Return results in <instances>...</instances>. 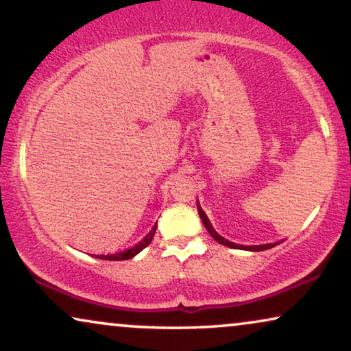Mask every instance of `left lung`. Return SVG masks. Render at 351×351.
Masks as SVG:
<instances>
[{"instance_id": "8db88e82", "label": "left lung", "mask_w": 351, "mask_h": 351, "mask_svg": "<svg viewBox=\"0 0 351 351\" xmlns=\"http://www.w3.org/2000/svg\"><path fill=\"white\" fill-rule=\"evenodd\" d=\"M198 214H199V217H201V220H203V223H204V227L208 228V232H209V234L210 237H213L215 241L217 243H220V244H223V246H228V247H234V249H246V251H265V249H270V247H273V246H276L278 243H273V244H262V246H238V244H234V243H230L228 239H225V238H222L220 237V234L215 232V230L213 228V225H210V222H209V219H208V215L204 214V210L201 209V206H199V203H198Z\"/></svg>"}]
</instances>
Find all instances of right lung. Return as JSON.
I'll list each match as a JSON object with an SVG mask.
<instances>
[{"label":"right lung","instance_id":"right-lung-1","mask_svg":"<svg viewBox=\"0 0 351 351\" xmlns=\"http://www.w3.org/2000/svg\"><path fill=\"white\" fill-rule=\"evenodd\" d=\"M155 232H156V225L152 228V232L148 233L147 237L142 239V241H138L136 244V246L129 247V249H126V251L118 252V254H108V256H97V258H105V261H128V258H132L134 256H136V254L141 252L142 249H145L148 244L152 243L153 237H155Z\"/></svg>","mask_w":351,"mask_h":351}]
</instances>
